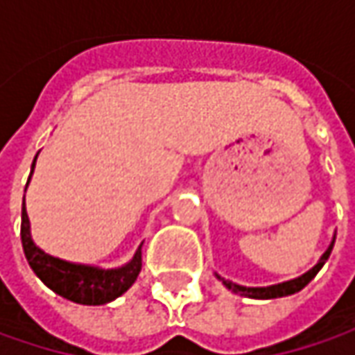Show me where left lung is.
I'll use <instances>...</instances> for the list:
<instances>
[{
	"mask_svg": "<svg viewBox=\"0 0 355 355\" xmlns=\"http://www.w3.org/2000/svg\"><path fill=\"white\" fill-rule=\"evenodd\" d=\"M334 241L336 237L332 239V243H330V247L326 249V252L320 257V261L316 263V265L312 266L308 272H304L302 277H298V279L293 280H286V282H280V284H272V286H241V284H235V282H231V280L221 279L219 275H217V279L223 280V284H225L229 291H233L235 294H241V296H247V298H261V300H268V298H280V296H288V294L298 293V291H302L304 286H306L310 280L314 279L316 275H318V270H320L324 263L328 261V257H330V252H332V247H334Z\"/></svg>",
	"mask_w": 355,
	"mask_h": 355,
	"instance_id": "8db88e82",
	"label": "left lung"
}]
</instances>
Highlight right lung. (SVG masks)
<instances>
[{"label":"right lung","mask_w":355,"mask_h":355,"mask_svg":"<svg viewBox=\"0 0 355 355\" xmlns=\"http://www.w3.org/2000/svg\"><path fill=\"white\" fill-rule=\"evenodd\" d=\"M35 159L31 171L35 168ZM21 243H23L27 263L33 268L35 275L43 280L53 293H57L67 300H73L76 304L98 306V304H106L114 300L120 294L128 291L142 270V247L136 251L128 265L118 266V268L76 265V263H69V261H62L41 251L31 239L29 217L25 211V199H23V209H21Z\"/></svg>","instance_id":"obj_1"}]
</instances>
